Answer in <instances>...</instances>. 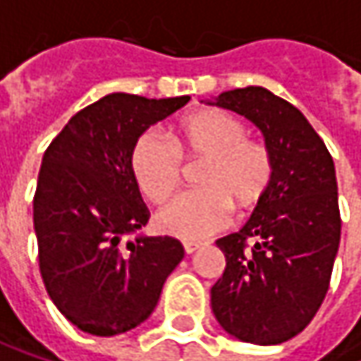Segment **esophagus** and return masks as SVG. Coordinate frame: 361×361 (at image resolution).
<instances>
[{"mask_svg": "<svg viewBox=\"0 0 361 361\" xmlns=\"http://www.w3.org/2000/svg\"><path fill=\"white\" fill-rule=\"evenodd\" d=\"M200 249V243H192V240H185L183 243V251H185V255H192L194 251H198Z\"/></svg>", "mask_w": 361, "mask_h": 361, "instance_id": "34e87169", "label": "esophagus"}]
</instances>
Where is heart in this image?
<instances>
[{
	"mask_svg": "<svg viewBox=\"0 0 361 361\" xmlns=\"http://www.w3.org/2000/svg\"><path fill=\"white\" fill-rule=\"evenodd\" d=\"M171 143L157 131L137 137L131 150V173L140 192L152 200H167L180 185L181 161H207L198 185L159 209L154 224L163 234L181 240H202L230 221L232 204L249 211L269 190L274 161L269 150L247 140V127L221 110H202L181 118Z\"/></svg>",
	"mask_w": 361,
	"mask_h": 361,
	"instance_id": "heart-1",
	"label": "heart"
}]
</instances>
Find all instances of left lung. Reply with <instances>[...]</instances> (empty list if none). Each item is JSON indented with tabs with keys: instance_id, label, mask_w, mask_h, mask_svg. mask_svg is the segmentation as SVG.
Here are the masks:
<instances>
[{
	"instance_id": "1",
	"label": "left lung",
	"mask_w": 361,
	"mask_h": 361,
	"mask_svg": "<svg viewBox=\"0 0 361 361\" xmlns=\"http://www.w3.org/2000/svg\"><path fill=\"white\" fill-rule=\"evenodd\" d=\"M204 102L249 118L274 161L269 190L249 221L215 243L226 269L211 288V307L234 338L278 345L312 322L330 284L341 243L334 163L303 112L265 87Z\"/></svg>"
}]
</instances>
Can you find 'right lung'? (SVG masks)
<instances>
[{
    "label": "right lung",
    "mask_w": 361,
    "mask_h": 361,
    "mask_svg": "<svg viewBox=\"0 0 361 361\" xmlns=\"http://www.w3.org/2000/svg\"><path fill=\"white\" fill-rule=\"evenodd\" d=\"M188 100L109 94L43 154L33 200L39 269L58 312L83 332L114 336L148 320L183 259L176 238L124 236L150 217L131 173L133 144Z\"/></svg>",
    "instance_id": "obj_1"
}]
</instances>
